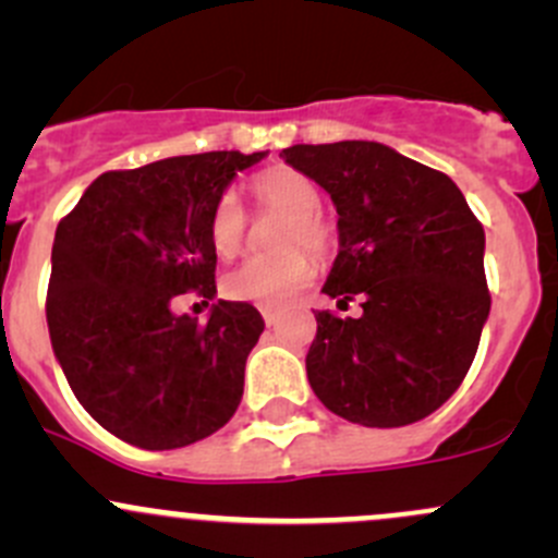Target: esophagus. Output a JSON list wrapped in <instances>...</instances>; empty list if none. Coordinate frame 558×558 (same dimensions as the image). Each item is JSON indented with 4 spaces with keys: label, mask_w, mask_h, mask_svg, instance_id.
Here are the masks:
<instances>
[{
    "label": "esophagus",
    "mask_w": 558,
    "mask_h": 558,
    "mask_svg": "<svg viewBox=\"0 0 558 558\" xmlns=\"http://www.w3.org/2000/svg\"><path fill=\"white\" fill-rule=\"evenodd\" d=\"M262 315H264V324H267V326H275V324H278V313L269 311V307H264Z\"/></svg>",
    "instance_id": "1"
}]
</instances>
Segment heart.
Wrapping results in <instances>:
<instances>
[{
    "instance_id": "obj_1",
    "label": "heart",
    "mask_w": 558,
    "mask_h": 558,
    "mask_svg": "<svg viewBox=\"0 0 558 558\" xmlns=\"http://www.w3.org/2000/svg\"><path fill=\"white\" fill-rule=\"evenodd\" d=\"M258 207L280 213L286 221L278 229L275 256L247 258L223 278V294L229 300L253 302L262 307H283L305 291L313 280V256H326L331 247V227L320 216V191L307 174L291 167H269L251 180ZM247 238V213L232 191L221 194L210 213V245L221 258L243 251Z\"/></svg>"
}]
</instances>
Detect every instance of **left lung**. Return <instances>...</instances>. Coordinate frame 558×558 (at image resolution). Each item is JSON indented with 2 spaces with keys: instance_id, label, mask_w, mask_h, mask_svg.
I'll use <instances>...</instances> for the list:
<instances>
[{
  "instance_id": "1",
  "label": "left lung",
  "mask_w": 558,
  "mask_h": 558,
  "mask_svg": "<svg viewBox=\"0 0 558 558\" xmlns=\"http://www.w3.org/2000/svg\"><path fill=\"white\" fill-rule=\"evenodd\" d=\"M280 156L340 216L324 294L364 300L359 318L315 313L305 359L315 397L378 429L426 418L461 386L492 311L481 221L448 174L388 145H291Z\"/></svg>"
}]
</instances>
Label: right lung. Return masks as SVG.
Here are the masks:
<instances>
[{"mask_svg": "<svg viewBox=\"0 0 558 558\" xmlns=\"http://www.w3.org/2000/svg\"><path fill=\"white\" fill-rule=\"evenodd\" d=\"M264 156L210 150L105 172L56 229L50 345L77 402L129 446L205 440L243 399L262 313L218 300L199 324L172 305L189 291L216 296L213 205Z\"/></svg>", "mask_w": 558, "mask_h": 558, "instance_id": "obj_1", "label": "right lung"}]
</instances>
